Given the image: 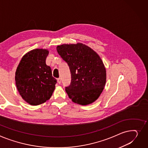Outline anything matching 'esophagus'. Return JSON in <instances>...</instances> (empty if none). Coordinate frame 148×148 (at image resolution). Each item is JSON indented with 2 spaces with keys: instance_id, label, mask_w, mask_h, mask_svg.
<instances>
[{
  "instance_id": "34e87169",
  "label": "esophagus",
  "mask_w": 148,
  "mask_h": 148,
  "mask_svg": "<svg viewBox=\"0 0 148 148\" xmlns=\"http://www.w3.org/2000/svg\"><path fill=\"white\" fill-rule=\"evenodd\" d=\"M57 82H58V83L59 84H60V83H61V78H57Z\"/></svg>"
}]
</instances>
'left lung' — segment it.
<instances>
[{
	"label": "left lung",
	"instance_id": "1",
	"mask_svg": "<svg viewBox=\"0 0 148 148\" xmlns=\"http://www.w3.org/2000/svg\"><path fill=\"white\" fill-rule=\"evenodd\" d=\"M58 54L70 68V85L65 87L69 97L82 105L90 104L99 97L106 83V70L96 52L82 43L58 46Z\"/></svg>",
	"mask_w": 148,
	"mask_h": 148
}]
</instances>
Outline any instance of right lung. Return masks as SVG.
Listing matches in <instances>:
<instances>
[{
    "instance_id": "1",
    "label": "right lung",
    "mask_w": 148,
    "mask_h": 148,
    "mask_svg": "<svg viewBox=\"0 0 148 148\" xmlns=\"http://www.w3.org/2000/svg\"><path fill=\"white\" fill-rule=\"evenodd\" d=\"M49 51L36 49L26 53L15 73L17 89L23 99L32 105L45 102L51 97L57 83L51 67L46 64Z\"/></svg>"
}]
</instances>
